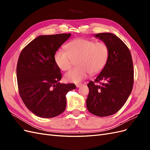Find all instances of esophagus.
Returning <instances> with one entry per match:
<instances>
[{"label":"esophagus","mask_w":150,"mask_h":150,"mask_svg":"<svg viewBox=\"0 0 150 150\" xmlns=\"http://www.w3.org/2000/svg\"><path fill=\"white\" fill-rule=\"evenodd\" d=\"M83 85V84H81V83H79V84H76V87L77 88H79V87H81V86Z\"/></svg>","instance_id":"obj_1"}]
</instances>
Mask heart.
Instances as JSON below:
<instances>
[{
  "label": "heart",
  "mask_w": 150,
  "mask_h": 150,
  "mask_svg": "<svg viewBox=\"0 0 150 150\" xmlns=\"http://www.w3.org/2000/svg\"><path fill=\"white\" fill-rule=\"evenodd\" d=\"M66 51L58 50L54 54L56 64L62 71L69 70L73 61L78 66L64 75L66 81L78 83L88 73H99L105 67L109 57V48L104 42H96L84 38L71 40L64 46Z\"/></svg>",
  "instance_id": "1"
}]
</instances>
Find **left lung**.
Segmentation results:
<instances>
[{"mask_svg":"<svg viewBox=\"0 0 150 150\" xmlns=\"http://www.w3.org/2000/svg\"><path fill=\"white\" fill-rule=\"evenodd\" d=\"M94 37L108 46L109 57L95 81L88 84L86 106L94 115L104 117L117 112L128 99L133 86V64L128 47L116 35L107 33Z\"/></svg>","mask_w":150,"mask_h":150,"instance_id":"8db88e82","label":"left lung"}]
</instances>
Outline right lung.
I'll list each match as a JSON object with an SVG mask.
<instances>
[{
  "mask_svg": "<svg viewBox=\"0 0 150 150\" xmlns=\"http://www.w3.org/2000/svg\"><path fill=\"white\" fill-rule=\"evenodd\" d=\"M71 34L39 35L22 49L17 64L18 89L22 100L36 116L51 118L66 106V94L74 84H61L62 74L54 54Z\"/></svg>",
  "mask_w": 150,
  "mask_h": 150,
  "instance_id": "obj_1",
  "label": "right lung"
}]
</instances>
